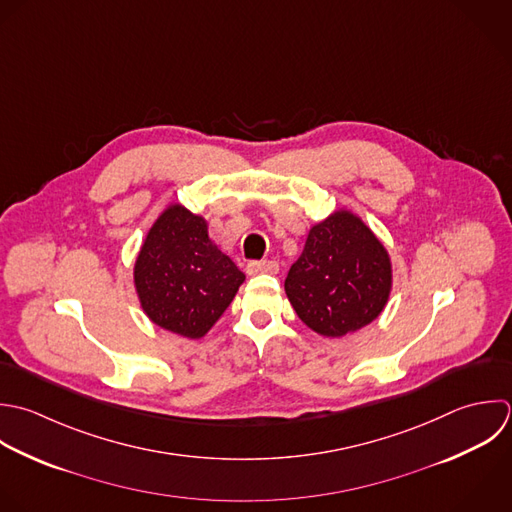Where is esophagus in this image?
<instances>
[{
    "label": "esophagus",
    "mask_w": 512,
    "mask_h": 512,
    "mask_svg": "<svg viewBox=\"0 0 512 512\" xmlns=\"http://www.w3.org/2000/svg\"><path fill=\"white\" fill-rule=\"evenodd\" d=\"M277 271H279L277 261H251V263H247V273L249 275H261V273L275 275Z\"/></svg>",
    "instance_id": "1"
}]
</instances>
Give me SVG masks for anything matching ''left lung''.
Here are the masks:
<instances>
[{"instance_id": "8db88e82", "label": "left lung", "mask_w": 512, "mask_h": 512, "mask_svg": "<svg viewBox=\"0 0 512 512\" xmlns=\"http://www.w3.org/2000/svg\"><path fill=\"white\" fill-rule=\"evenodd\" d=\"M393 287L385 245L351 211L311 227L291 265L285 293L299 319L323 337H343L375 321Z\"/></svg>"}]
</instances>
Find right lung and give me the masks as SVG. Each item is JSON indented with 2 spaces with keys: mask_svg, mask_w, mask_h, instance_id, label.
<instances>
[{
  "mask_svg": "<svg viewBox=\"0 0 512 512\" xmlns=\"http://www.w3.org/2000/svg\"><path fill=\"white\" fill-rule=\"evenodd\" d=\"M133 281L141 309L155 325L201 339L231 305L245 275L209 239L201 215L171 203L141 245Z\"/></svg>",
  "mask_w": 512,
  "mask_h": 512,
  "instance_id": "1",
  "label": "right lung"
}]
</instances>
